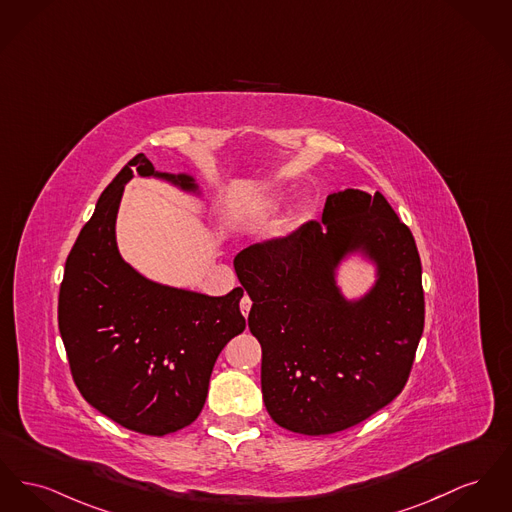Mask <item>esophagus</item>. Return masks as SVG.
Segmentation results:
<instances>
[{"label":"esophagus","mask_w":512,"mask_h":512,"mask_svg":"<svg viewBox=\"0 0 512 512\" xmlns=\"http://www.w3.org/2000/svg\"><path fill=\"white\" fill-rule=\"evenodd\" d=\"M240 309L241 313H243V317H247V315H249V309H251V300H249V296H243V298H241Z\"/></svg>","instance_id":"obj_1"}]
</instances>
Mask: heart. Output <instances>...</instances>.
<instances>
[{
  "instance_id": "obj_1",
  "label": "heart",
  "mask_w": 512,
  "mask_h": 512,
  "mask_svg": "<svg viewBox=\"0 0 512 512\" xmlns=\"http://www.w3.org/2000/svg\"><path fill=\"white\" fill-rule=\"evenodd\" d=\"M278 205H280V199H278V197H267V199H263V201H257L255 205L249 207L247 218H249L251 222H261L263 218L271 216L272 212L278 209Z\"/></svg>"
}]
</instances>
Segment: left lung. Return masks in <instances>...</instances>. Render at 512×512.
<instances>
[{"instance_id": "obj_1", "label": "left lung", "mask_w": 512, "mask_h": 512, "mask_svg": "<svg viewBox=\"0 0 512 512\" xmlns=\"http://www.w3.org/2000/svg\"><path fill=\"white\" fill-rule=\"evenodd\" d=\"M352 258L374 271L354 299L337 282ZM234 269L253 301L247 323L263 350V400L280 427L331 435L404 389L425 317L420 253L379 191L331 193L321 222L243 249Z\"/></svg>"}]
</instances>
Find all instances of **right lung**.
Wrapping results in <instances>:
<instances>
[{
	"label": "right lung",
	"instance_id": "obj_1",
	"mask_svg": "<svg viewBox=\"0 0 512 512\" xmlns=\"http://www.w3.org/2000/svg\"><path fill=\"white\" fill-rule=\"evenodd\" d=\"M133 174L205 197L191 174L158 172L143 152L133 156L98 197L65 261L58 321L85 400L131 431L162 437L201 414L214 361L245 329L243 290L207 296L168 286L121 257L116 220Z\"/></svg>",
	"mask_w": 512,
	"mask_h": 512
}]
</instances>
